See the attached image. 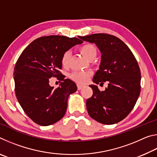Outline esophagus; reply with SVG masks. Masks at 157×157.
Returning <instances> with one entry per match:
<instances>
[{
    "label": "esophagus",
    "instance_id": "obj_1",
    "mask_svg": "<svg viewBox=\"0 0 157 157\" xmlns=\"http://www.w3.org/2000/svg\"><path fill=\"white\" fill-rule=\"evenodd\" d=\"M84 86V85L83 84H78V90H80L82 89L83 87Z\"/></svg>",
    "mask_w": 157,
    "mask_h": 157
}]
</instances>
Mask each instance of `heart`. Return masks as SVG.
Listing matches in <instances>:
<instances>
[{
    "mask_svg": "<svg viewBox=\"0 0 157 157\" xmlns=\"http://www.w3.org/2000/svg\"><path fill=\"white\" fill-rule=\"evenodd\" d=\"M79 50L82 55L87 59H90L93 57H95L97 55V50L94 45L92 44H84L80 47ZM71 53L70 52H66L63 54L62 59H61V63L63 67H68L69 64V59H70ZM91 75V71H75L71 75V78L73 80L75 81L78 83L83 84L88 80L90 75Z\"/></svg>",
    "mask_w": 157,
    "mask_h": 157,
    "instance_id": "b5f03b06",
    "label": "heart"
}]
</instances>
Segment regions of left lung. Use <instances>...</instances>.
<instances>
[{
    "label": "left lung",
    "instance_id": "obj_1",
    "mask_svg": "<svg viewBox=\"0 0 157 157\" xmlns=\"http://www.w3.org/2000/svg\"><path fill=\"white\" fill-rule=\"evenodd\" d=\"M79 38L95 44L101 53L99 70L93 82L96 84L108 82L103 91L97 85L89 86L93 89V95L86 102L89 116L102 124L118 123L131 112L140 95L141 78L136 58L115 36L98 33Z\"/></svg>",
    "mask_w": 157,
    "mask_h": 157
}]
</instances>
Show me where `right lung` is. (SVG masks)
I'll return each mask as SVG.
<instances>
[{
    "mask_svg": "<svg viewBox=\"0 0 157 157\" xmlns=\"http://www.w3.org/2000/svg\"><path fill=\"white\" fill-rule=\"evenodd\" d=\"M83 41L76 37L42 36L23 50L14 71L15 94L29 118L41 126L57 123L65 115L68 98L77 91L75 83L59 72L63 54ZM56 76L63 82L54 89L49 79Z\"/></svg>",
    "mask_w": 157,
    "mask_h": 157,
    "instance_id": "right-lung-1",
    "label": "right lung"
}]
</instances>
